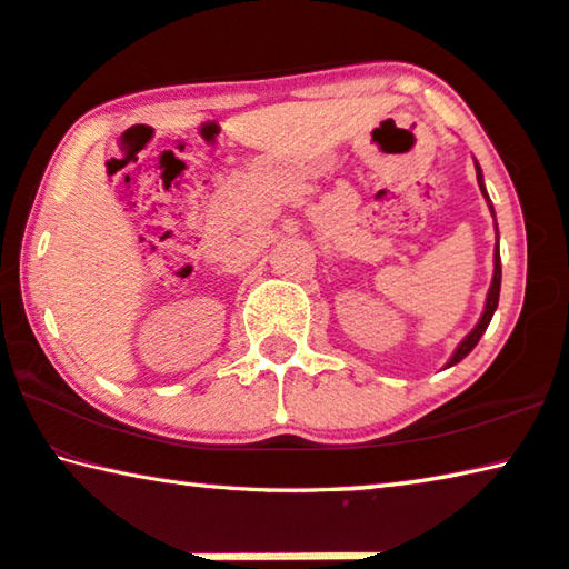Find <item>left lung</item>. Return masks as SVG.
Returning <instances> with one entry per match:
<instances>
[{"label": "left lung", "mask_w": 569, "mask_h": 569, "mask_svg": "<svg viewBox=\"0 0 569 569\" xmlns=\"http://www.w3.org/2000/svg\"><path fill=\"white\" fill-rule=\"evenodd\" d=\"M476 174H478L480 193H483V196H486V200H488V193H486V188H483V172H480L478 162H476ZM488 208H491V213H493L491 200H488ZM498 292H501V254H498V243H496V249H493V279H491V290H488V297H486L483 315H480L478 326H476L473 330H470V333H468L466 338H462V343L456 348V353H452V358L448 361V366H456L458 361H462V358H466L470 351H473L476 343L480 340V336L486 333L488 322H491L493 312H496V308H498Z\"/></svg>", "instance_id": "left-lung-1"}]
</instances>
